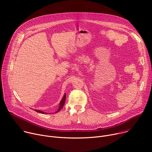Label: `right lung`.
<instances>
[{
  "instance_id": "right-lung-1",
  "label": "right lung",
  "mask_w": 152,
  "mask_h": 152,
  "mask_svg": "<svg viewBox=\"0 0 152 152\" xmlns=\"http://www.w3.org/2000/svg\"><path fill=\"white\" fill-rule=\"evenodd\" d=\"M66 94H65L64 96V97H63V98L62 99V100H61V102H60V103H59V108H58V111H56V113H56L59 112V111L62 109V107H63V106H64V103H65V101H66ZM34 111H35L36 112L41 113V114H46V113L43 112V111H39V110H34Z\"/></svg>"
}]
</instances>
